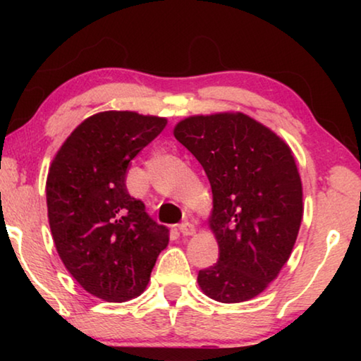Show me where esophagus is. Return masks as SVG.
Instances as JSON below:
<instances>
[{
  "label": "esophagus",
  "instance_id": "34e87169",
  "mask_svg": "<svg viewBox=\"0 0 361 361\" xmlns=\"http://www.w3.org/2000/svg\"><path fill=\"white\" fill-rule=\"evenodd\" d=\"M178 229H180V232H181L183 235H192V234H195V226L192 223H188V221L181 223Z\"/></svg>",
  "mask_w": 361,
  "mask_h": 361
}]
</instances>
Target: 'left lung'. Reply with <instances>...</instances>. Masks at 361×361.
<instances>
[{"label":"left lung","mask_w":361,"mask_h":361,"mask_svg":"<svg viewBox=\"0 0 361 361\" xmlns=\"http://www.w3.org/2000/svg\"><path fill=\"white\" fill-rule=\"evenodd\" d=\"M173 135L209 176L216 264L197 283L218 302L248 301L277 279L302 219V185L290 146L243 113L189 116Z\"/></svg>","instance_id":"8db88e82"}]
</instances>
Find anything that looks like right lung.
<instances>
[{"instance_id":"1","label":"right lung","mask_w":361,"mask_h":361,"mask_svg":"<svg viewBox=\"0 0 361 361\" xmlns=\"http://www.w3.org/2000/svg\"><path fill=\"white\" fill-rule=\"evenodd\" d=\"M166 118L103 111L82 121L49 169V226L60 259L82 288L108 302L142 295L169 229L126 188L130 161Z\"/></svg>"}]
</instances>
